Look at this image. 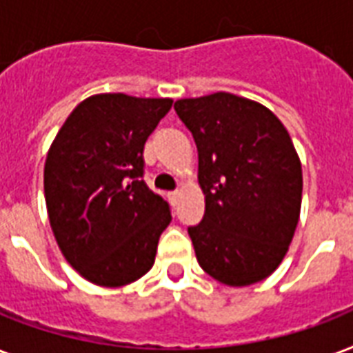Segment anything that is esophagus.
<instances>
[{"mask_svg": "<svg viewBox=\"0 0 353 353\" xmlns=\"http://www.w3.org/2000/svg\"><path fill=\"white\" fill-rule=\"evenodd\" d=\"M179 196H181V190H174V192H170V194H168V198L172 200V203H176V201L179 200Z\"/></svg>", "mask_w": 353, "mask_h": 353, "instance_id": "34e87169", "label": "esophagus"}]
</instances>
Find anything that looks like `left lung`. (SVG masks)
<instances>
[{"label":"left lung","instance_id":"left-lung-1","mask_svg":"<svg viewBox=\"0 0 353 353\" xmlns=\"http://www.w3.org/2000/svg\"><path fill=\"white\" fill-rule=\"evenodd\" d=\"M198 148L205 214L188 228L196 259L230 287L259 283L289 252L302 209V163L270 109L230 92L177 99Z\"/></svg>","mask_w":353,"mask_h":353}]
</instances>
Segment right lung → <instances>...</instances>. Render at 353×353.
<instances>
[{"label": "right lung", "mask_w": 353, "mask_h": 353, "mask_svg": "<svg viewBox=\"0 0 353 353\" xmlns=\"http://www.w3.org/2000/svg\"><path fill=\"white\" fill-rule=\"evenodd\" d=\"M170 98L94 94L70 112L51 142L44 194L51 231L79 276L117 289L155 263L170 211L142 181L148 137Z\"/></svg>", "instance_id": "add662e5"}]
</instances>
